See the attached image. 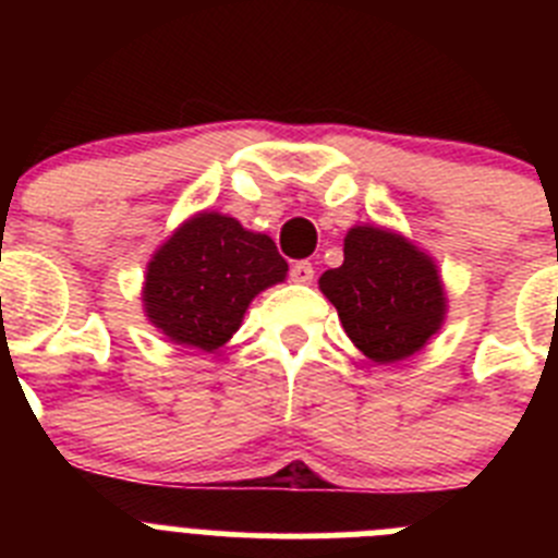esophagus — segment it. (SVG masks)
Returning <instances> with one entry per match:
<instances>
[{
	"label": "esophagus",
	"instance_id": "34e87169",
	"mask_svg": "<svg viewBox=\"0 0 558 558\" xmlns=\"http://www.w3.org/2000/svg\"><path fill=\"white\" fill-rule=\"evenodd\" d=\"M313 276H315V270L310 263H295L293 268H290V279H293L295 284H310L313 282Z\"/></svg>",
	"mask_w": 558,
	"mask_h": 558
}]
</instances>
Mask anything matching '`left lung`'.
<instances>
[{
    "label": "left lung",
    "mask_w": 558,
    "mask_h": 558,
    "mask_svg": "<svg viewBox=\"0 0 558 558\" xmlns=\"http://www.w3.org/2000/svg\"><path fill=\"white\" fill-rule=\"evenodd\" d=\"M318 288L349 340L379 366L422 352L445 327L447 290L436 259L386 226H352L343 265L324 270Z\"/></svg>",
    "instance_id": "obj_1"
}]
</instances>
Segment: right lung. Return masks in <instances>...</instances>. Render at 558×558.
Wrapping results in <instances>:
<instances>
[{"label":"right lung","instance_id":"1","mask_svg":"<svg viewBox=\"0 0 558 558\" xmlns=\"http://www.w3.org/2000/svg\"><path fill=\"white\" fill-rule=\"evenodd\" d=\"M284 276L288 263L268 234L204 209L153 251L142 307L175 347L218 352L240 329L248 304Z\"/></svg>","mask_w":558,"mask_h":558}]
</instances>
